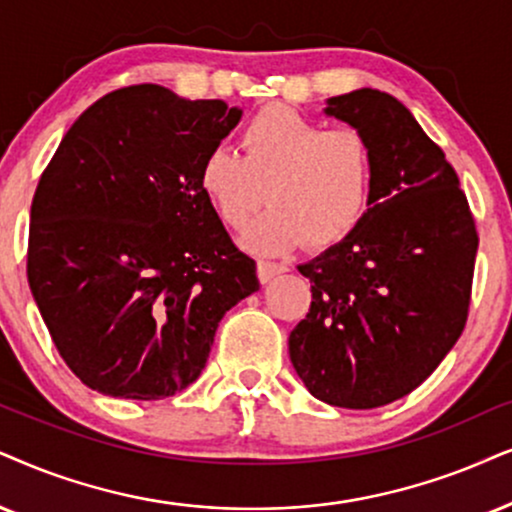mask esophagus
<instances>
[{
  "instance_id": "obj_1",
  "label": "esophagus",
  "mask_w": 512,
  "mask_h": 512,
  "mask_svg": "<svg viewBox=\"0 0 512 512\" xmlns=\"http://www.w3.org/2000/svg\"><path fill=\"white\" fill-rule=\"evenodd\" d=\"M283 271H288V267H286V264H281V262H271V260L257 262V276H260L262 283L271 281V278L283 274Z\"/></svg>"
}]
</instances>
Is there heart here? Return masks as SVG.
<instances>
[{"label":"heart","instance_id":"b5f03b06","mask_svg":"<svg viewBox=\"0 0 512 512\" xmlns=\"http://www.w3.org/2000/svg\"><path fill=\"white\" fill-rule=\"evenodd\" d=\"M241 155L212 148L200 165V189L222 222L245 231L264 203L271 210L248 243L278 252L297 243H340L364 219L375 184V153L352 127L326 129L295 108H262L238 132Z\"/></svg>","mask_w":512,"mask_h":512}]
</instances>
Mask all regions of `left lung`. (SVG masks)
I'll return each instance as SVG.
<instances>
[{"mask_svg":"<svg viewBox=\"0 0 512 512\" xmlns=\"http://www.w3.org/2000/svg\"><path fill=\"white\" fill-rule=\"evenodd\" d=\"M326 113L371 141L375 184L357 229L297 267L314 286L288 352L316 399L375 409L416 390L461 338L480 238L456 170L404 103L357 89Z\"/></svg>","mask_w":512,"mask_h":512,"instance_id":"obj_1","label":"left lung"}]
</instances>
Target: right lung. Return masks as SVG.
<instances>
[{"instance_id": "add662e5", "label": "right lung", "mask_w": 512, "mask_h": 512, "mask_svg": "<svg viewBox=\"0 0 512 512\" xmlns=\"http://www.w3.org/2000/svg\"><path fill=\"white\" fill-rule=\"evenodd\" d=\"M241 115L132 84L92 103L42 172L28 283L58 354L92 390L144 401L181 392L222 316L260 288L198 181Z\"/></svg>"}]
</instances>
